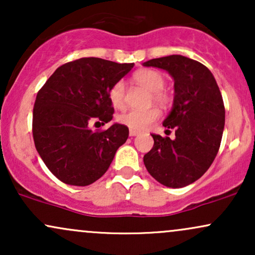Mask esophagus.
Listing matches in <instances>:
<instances>
[{"instance_id":"1","label":"esophagus","mask_w":255,"mask_h":255,"mask_svg":"<svg viewBox=\"0 0 255 255\" xmlns=\"http://www.w3.org/2000/svg\"><path fill=\"white\" fill-rule=\"evenodd\" d=\"M137 134H139V131L133 130V129L129 130V135H130V136H135V135H137Z\"/></svg>"}]
</instances>
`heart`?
I'll return each instance as SVG.
<instances>
[{"label": "heart", "instance_id": "b5f03b06", "mask_svg": "<svg viewBox=\"0 0 255 255\" xmlns=\"http://www.w3.org/2000/svg\"><path fill=\"white\" fill-rule=\"evenodd\" d=\"M136 84L141 85L151 92L152 101L154 103L165 105L169 102V96L165 92V78L162 73L154 69H141L134 74ZM109 99L114 108L122 109L126 105V85L122 80L111 86L109 91ZM160 113L157 108L147 110H129L119 116L120 124L127 126L133 130H145L159 119Z\"/></svg>", "mask_w": 255, "mask_h": 255}]
</instances>
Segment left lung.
<instances>
[{
  "instance_id": "1",
  "label": "left lung",
  "mask_w": 255,
  "mask_h": 255,
  "mask_svg": "<svg viewBox=\"0 0 255 255\" xmlns=\"http://www.w3.org/2000/svg\"><path fill=\"white\" fill-rule=\"evenodd\" d=\"M144 66L165 69L175 81L174 107L163 122L166 130H175V139L152 134L154 144L144 164L166 187L188 186L203 176L218 153L225 122L221 91L210 69L192 58L170 55Z\"/></svg>"
}]
</instances>
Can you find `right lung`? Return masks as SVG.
Returning <instances> with one entry per match:
<instances>
[{
    "label": "right lung",
    "mask_w": 255,
    "mask_h": 255,
    "mask_svg": "<svg viewBox=\"0 0 255 255\" xmlns=\"http://www.w3.org/2000/svg\"><path fill=\"white\" fill-rule=\"evenodd\" d=\"M133 66L98 57L79 58L58 67L38 91L32 120L34 146L63 183L89 186L97 181L127 140V126L115 124L93 131L90 125L113 120L109 91Z\"/></svg>",
    "instance_id": "right-lung-1"
}]
</instances>
